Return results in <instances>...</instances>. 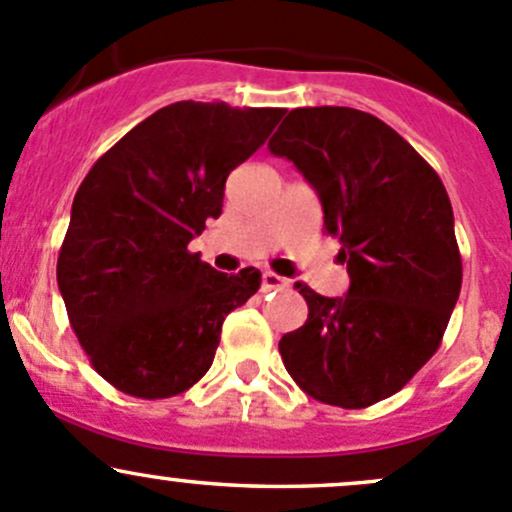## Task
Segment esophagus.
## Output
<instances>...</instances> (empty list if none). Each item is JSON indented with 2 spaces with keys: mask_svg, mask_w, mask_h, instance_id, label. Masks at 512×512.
Returning a JSON list of instances; mask_svg holds the SVG:
<instances>
[{
  "mask_svg": "<svg viewBox=\"0 0 512 512\" xmlns=\"http://www.w3.org/2000/svg\"><path fill=\"white\" fill-rule=\"evenodd\" d=\"M285 287H289L287 277L275 275V272H265V275H262V289H265V292H275V289H285Z\"/></svg>",
  "mask_w": 512,
  "mask_h": 512,
  "instance_id": "obj_1",
  "label": "esophagus"
}]
</instances>
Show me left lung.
<instances>
[{"label": "left lung", "mask_w": 512, "mask_h": 512, "mask_svg": "<svg viewBox=\"0 0 512 512\" xmlns=\"http://www.w3.org/2000/svg\"><path fill=\"white\" fill-rule=\"evenodd\" d=\"M270 151L317 190L352 280L344 297L294 285L309 314L280 339L282 361L312 399L366 409L441 347L463 282L451 200L409 141L356 108H294Z\"/></svg>", "instance_id": "obj_1"}]
</instances>
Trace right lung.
<instances>
[{"instance_id": "add662e5", "label": "right lung", "mask_w": 512, "mask_h": 512, "mask_svg": "<svg viewBox=\"0 0 512 512\" xmlns=\"http://www.w3.org/2000/svg\"><path fill=\"white\" fill-rule=\"evenodd\" d=\"M285 108L178 101L96 160L76 190L56 280L91 366L136 399H170L208 374L223 322L260 270H213L188 250L223 213L225 180Z\"/></svg>"}]
</instances>
